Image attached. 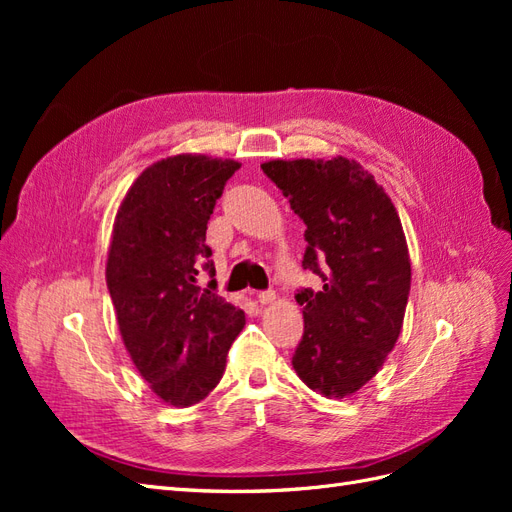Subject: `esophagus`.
Segmentation results:
<instances>
[{
    "label": "esophagus",
    "instance_id": "1",
    "mask_svg": "<svg viewBox=\"0 0 512 512\" xmlns=\"http://www.w3.org/2000/svg\"><path fill=\"white\" fill-rule=\"evenodd\" d=\"M258 301H260L262 305H271V303H275V290L258 292Z\"/></svg>",
    "mask_w": 512,
    "mask_h": 512
}]
</instances>
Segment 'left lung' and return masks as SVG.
Masks as SVG:
<instances>
[{
	"instance_id": "1",
	"label": "left lung",
	"mask_w": 512,
	"mask_h": 512,
	"mask_svg": "<svg viewBox=\"0 0 512 512\" xmlns=\"http://www.w3.org/2000/svg\"><path fill=\"white\" fill-rule=\"evenodd\" d=\"M260 166L305 222L303 269L324 282L297 294L305 331L292 367L322 397H350L378 374L404 327L412 267L399 213L356 160Z\"/></svg>"
}]
</instances>
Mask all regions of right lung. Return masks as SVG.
I'll return each mask as SVG.
<instances>
[{"mask_svg": "<svg viewBox=\"0 0 512 512\" xmlns=\"http://www.w3.org/2000/svg\"><path fill=\"white\" fill-rule=\"evenodd\" d=\"M235 160L179 153L147 166L123 196L106 256L119 333L138 374L164 404L190 408L224 376L226 354L245 327L243 309L213 284L200 290L211 247L207 222Z\"/></svg>", "mask_w": 512, "mask_h": 512, "instance_id": "right-lung-1", "label": "right lung"}]
</instances>
